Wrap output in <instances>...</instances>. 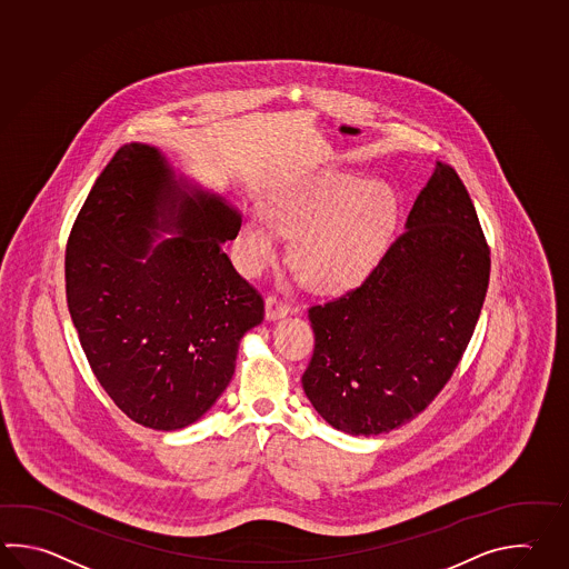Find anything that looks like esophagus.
I'll return each instance as SVG.
<instances>
[{
	"instance_id": "obj_1",
	"label": "esophagus",
	"mask_w": 569,
	"mask_h": 569,
	"mask_svg": "<svg viewBox=\"0 0 569 569\" xmlns=\"http://www.w3.org/2000/svg\"><path fill=\"white\" fill-rule=\"evenodd\" d=\"M290 306L281 302L278 298H267L266 300V320L273 322V320H281L290 313Z\"/></svg>"
}]
</instances>
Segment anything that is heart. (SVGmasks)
I'll return each instance as SVG.
<instances>
[{
  "label": "heart",
  "instance_id": "b5f03b06",
  "mask_svg": "<svg viewBox=\"0 0 569 569\" xmlns=\"http://www.w3.org/2000/svg\"><path fill=\"white\" fill-rule=\"evenodd\" d=\"M266 219L247 217L237 247L244 273L278 257V232L291 234V263L318 291H347L369 278L385 256L395 219L393 190L381 180L320 172L271 198Z\"/></svg>",
  "mask_w": 569,
  "mask_h": 569
}]
</instances>
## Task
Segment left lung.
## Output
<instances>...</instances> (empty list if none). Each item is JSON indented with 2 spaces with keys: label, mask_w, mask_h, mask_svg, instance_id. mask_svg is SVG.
<instances>
[{
  "label": "left lung",
  "mask_w": 569,
  "mask_h": 569,
  "mask_svg": "<svg viewBox=\"0 0 569 569\" xmlns=\"http://www.w3.org/2000/svg\"><path fill=\"white\" fill-rule=\"evenodd\" d=\"M488 256L462 180L436 162L371 276L308 312L316 348L302 385L318 416L350 436H377L421 413L472 338Z\"/></svg>",
  "instance_id": "8db88e82"
}]
</instances>
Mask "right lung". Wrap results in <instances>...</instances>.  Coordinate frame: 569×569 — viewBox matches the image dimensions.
Instances as JSON below:
<instances>
[{"mask_svg": "<svg viewBox=\"0 0 569 569\" xmlns=\"http://www.w3.org/2000/svg\"><path fill=\"white\" fill-rule=\"evenodd\" d=\"M239 229L227 198L138 141L82 204L64 261L70 318L97 381L143 428L202 418L263 320L261 296L222 251Z\"/></svg>", "mask_w": 569, "mask_h": 569, "instance_id": "right-lung-1", "label": "right lung"}]
</instances>
